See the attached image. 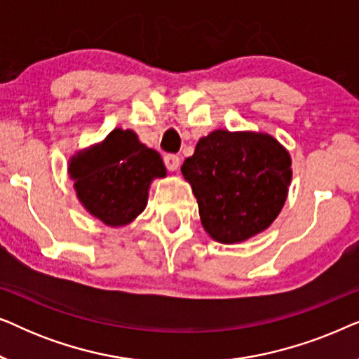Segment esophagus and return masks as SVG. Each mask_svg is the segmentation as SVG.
Listing matches in <instances>:
<instances>
[{
  "label": "esophagus",
  "instance_id": "34e87169",
  "mask_svg": "<svg viewBox=\"0 0 359 359\" xmlns=\"http://www.w3.org/2000/svg\"><path fill=\"white\" fill-rule=\"evenodd\" d=\"M163 161H165L166 168H168L170 171H176V170H178V168H180V163H181L178 155H165Z\"/></svg>",
  "mask_w": 359,
  "mask_h": 359
}]
</instances>
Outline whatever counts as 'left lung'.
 Listing matches in <instances>:
<instances>
[{
  "label": "left lung",
  "instance_id": "obj_1",
  "mask_svg": "<svg viewBox=\"0 0 359 359\" xmlns=\"http://www.w3.org/2000/svg\"><path fill=\"white\" fill-rule=\"evenodd\" d=\"M291 163L286 147L271 134L217 129L199 139L181 173L193 188L209 237L233 245L264 232L281 212Z\"/></svg>",
  "mask_w": 359,
  "mask_h": 359
}]
</instances>
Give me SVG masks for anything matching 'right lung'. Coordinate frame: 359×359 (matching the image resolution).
I'll return each instance as SVG.
<instances>
[{
    "mask_svg": "<svg viewBox=\"0 0 359 359\" xmlns=\"http://www.w3.org/2000/svg\"><path fill=\"white\" fill-rule=\"evenodd\" d=\"M68 176L80 204L107 227H126L147 208L150 184L165 178L158 151L130 129L117 127L100 144L78 150L68 160Z\"/></svg>",
    "mask_w": 359,
    "mask_h": 359,
    "instance_id": "right-lung-1",
    "label": "right lung"
}]
</instances>
